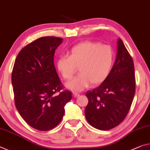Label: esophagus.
Returning <instances> with one entry per match:
<instances>
[{
	"label": "esophagus",
	"instance_id": "obj_1",
	"mask_svg": "<svg viewBox=\"0 0 150 150\" xmlns=\"http://www.w3.org/2000/svg\"><path fill=\"white\" fill-rule=\"evenodd\" d=\"M80 94H78V93H76V92H73V96L74 98H76L78 96H79Z\"/></svg>",
	"mask_w": 150,
	"mask_h": 150
}]
</instances>
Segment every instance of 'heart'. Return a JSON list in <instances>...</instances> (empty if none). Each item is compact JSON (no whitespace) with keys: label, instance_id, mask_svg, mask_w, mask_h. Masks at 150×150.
I'll return each mask as SVG.
<instances>
[{"label":"heart","instance_id":"obj_1","mask_svg":"<svg viewBox=\"0 0 150 150\" xmlns=\"http://www.w3.org/2000/svg\"><path fill=\"white\" fill-rule=\"evenodd\" d=\"M67 56L56 60V68L67 80H70L79 68L80 74L66 84L74 92L82 91L90 84L102 83L108 76L115 60V53L111 46L90 41L74 46Z\"/></svg>","mask_w":150,"mask_h":150}]
</instances>
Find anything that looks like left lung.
<instances>
[{
	"label": "left lung",
	"instance_id": "1",
	"mask_svg": "<svg viewBox=\"0 0 150 150\" xmlns=\"http://www.w3.org/2000/svg\"><path fill=\"white\" fill-rule=\"evenodd\" d=\"M117 50L108 76L100 86L86 94L88 98L86 118L92 126L100 130H109L123 121L136 92L133 59L120 38Z\"/></svg>",
	"mask_w": 150,
	"mask_h": 150
}]
</instances>
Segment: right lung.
<instances>
[{
	"label": "right lung",
	"instance_id": "right-lung-1",
	"mask_svg": "<svg viewBox=\"0 0 150 150\" xmlns=\"http://www.w3.org/2000/svg\"><path fill=\"white\" fill-rule=\"evenodd\" d=\"M62 38L41 37L22 49L12 72L14 102L29 126L40 131L53 129L64 114L72 93L63 90L54 64V55Z\"/></svg>",
	"mask_w": 150,
	"mask_h": 150
}]
</instances>
